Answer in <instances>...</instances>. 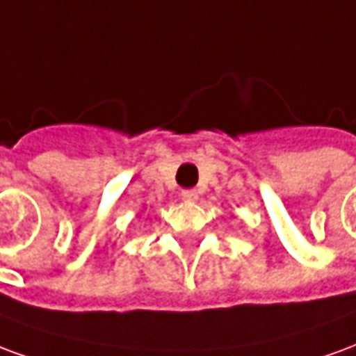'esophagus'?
<instances>
[{"label": "esophagus", "mask_w": 356, "mask_h": 356, "mask_svg": "<svg viewBox=\"0 0 356 356\" xmlns=\"http://www.w3.org/2000/svg\"><path fill=\"white\" fill-rule=\"evenodd\" d=\"M181 198H183L185 202H194V200H198V193H196L194 188H186V191L181 193Z\"/></svg>", "instance_id": "34e87169"}]
</instances>
